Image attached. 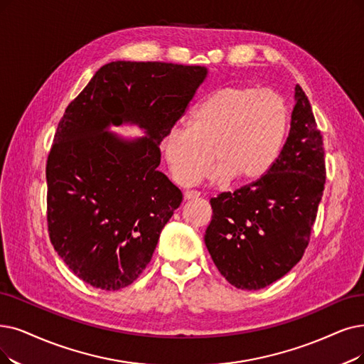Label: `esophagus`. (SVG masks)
<instances>
[{"mask_svg": "<svg viewBox=\"0 0 364 364\" xmlns=\"http://www.w3.org/2000/svg\"><path fill=\"white\" fill-rule=\"evenodd\" d=\"M200 197V193L198 191H194V190H188L185 191L183 194V198L185 200H194V198H198Z\"/></svg>", "mask_w": 364, "mask_h": 364, "instance_id": "34e87169", "label": "esophagus"}]
</instances>
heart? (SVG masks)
<instances>
[{
  "instance_id": "b5f03b06",
  "label": "heart",
  "mask_w": 364,
  "mask_h": 364,
  "mask_svg": "<svg viewBox=\"0 0 364 364\" xmlns=\"http://www.w3.org/2000/svg\"><path fill=\"white\" fill-rule=\"evenodd\" d=\"M289 125L287 101L272 90L235 85L210 94L193 110L186 128H173L161 148L176 183L193 186L208 178L252 183L278 158Z\"/></svg>"
}]
</instances>
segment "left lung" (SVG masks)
<instances>
[{
  "label": "left lung",
  "instance_id": "8db88e82",
  "mask_svg": "<svg viewBox=\"0 0 364 364\" xmlns=\"http://www.w3.org/2000/svg\"><path fill=\"white\" fill-rule=\"evenodd\" d=\"M326 183L323 134L296 86L291 129L264 178L210 198L205 242L215 266L240 289L281 279L301 259Z\"/></svg>",
  "mask_w": 364,
  "mask_h": 364
}]
</instances>
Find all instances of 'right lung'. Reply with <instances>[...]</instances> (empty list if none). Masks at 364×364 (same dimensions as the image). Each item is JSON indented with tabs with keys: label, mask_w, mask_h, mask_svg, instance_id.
<instances>
[{
	"label": "right lung",
	"mask_w": 364,
	"mask_h": 364,
	"mask_svg": "<svg viewBox=\"0 0 364 364\" xmlns=\"http://www.w3.org/2000/svg\"><path fill=\"white\" fill-rule=\"evenodd\" d=\"M206 68L116 61L101 67L67 106L46 163L48 231L68 269L116 291L149 264L182 193L156 167L159 143L185 113ZM132 120L148 138L105 132Z\"/></svg>",
	"instance_id": "right-lung-1"
}]
</instances>
